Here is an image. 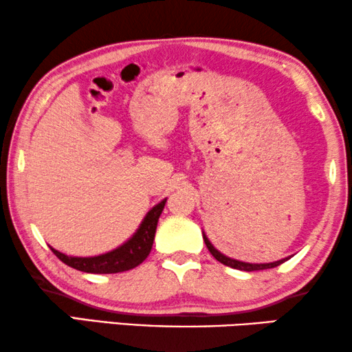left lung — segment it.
Returning a JSON list of instances; mask_svg holds the SVG:
<instances>
[{"mask_svg": "<svg viewBox=\"0 0 352 352\" xmlns=\"http://www.w3.org/2000/svg\"><path fill=\"white\" fill-rule=\"evenodd\" d=\"M202 237H204V242L207 245V249L212 255H214L215 260H219L220 263H223L226 266H230V268H234V270H241V271H260V270H270V268H276V266H279L284 263L290 258V256H287V258H282V260H277L273 261V263H247V261H241V260H236V258H231V256H228L225 254H221V252L217 249V247L212 244L209 241V237L206 236V232L202 231Z\"/></svg>", "mask_w": 352, "mask_h": 352, "instance_id": "1", "label": "left lung"}]
</instances>
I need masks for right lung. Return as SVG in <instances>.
Here are the masks:
<instances>
[{
	"instance_id": "obj_1",
	"label": "right lung",
	"mask_w": 352,
	"mask_h": 352,
	"mask_svg": "<svg viewBox=\"0 0 352 352\" xmlns=\"http://www.w3.org/2000/svg\"><path fill=\"white\" fill-rule=\"evenodd\" d=\"M166 199L157 202L155 207H151L142 220L140 226L137 231L129 237L126 242L118 245L116 249L105 254L94 255V256H73L65 255L51 247V250L60 258L63 263L72 266L82 273H92V274H115L122 273V271H129L135 268L140 263L145 261V258L150 255L153 241H155L157 220L162 214V209L166 206Z\"/></svg>"
}]
</instances>
